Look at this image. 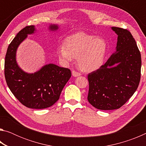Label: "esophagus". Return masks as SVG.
Segmentation results:
<instances>
[{
    "mask_svg": "<svg viewBox=\"0 0 146 146\" xmlns=\"http://www.w3.org/2000/svg\"><path fill=\"white\" fill-rule=\"evenodd\" d=\"M72 75L73 76H75V77H76V76H78L81 75V74H80V73H78L76 71H72Z\"/></svg>",
    "mask_w": 146,
    "mask_h": 146,
    "instance_id": "1",
    "label": "esophagus"
}]
</instances>
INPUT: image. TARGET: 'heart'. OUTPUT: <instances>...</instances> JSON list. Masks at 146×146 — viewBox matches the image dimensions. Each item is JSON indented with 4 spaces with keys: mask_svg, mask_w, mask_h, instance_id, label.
<instances>
[{
    "mask_svg": "<svg viewBox=\"0 0 146 146\" xmlns=\"http://www.w3.org/2000/svg\"><path fill=\"white\" fill-rule=\"evenodd\" d=\"M64 45L58 49L60 58L71 62L74 57H78V66L83 71L96 70L104 63L107 51V44L104 39L78 33L66 38Z\"/></svg>",
    "mask_w": 146,
    "mask_h": 146,
    "instance_id": "b5f03b06",
    "label": "heart"
}]
</instances>
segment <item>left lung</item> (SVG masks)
<instances>
[{"mask_svg": "<svg viewBox=\"0 0 146 146\" xmlns=\"http://www.w3.org/2000/svg\"><path fill=\"white\" fill-rule=\"evenodd\" d=\"M111 29L118 35L116 51L88 76V102L101 110L122 107L137 90L141 75V55L131 33L117 27Z\"/></svg>", "mask_w": 146, "mask_h": 146, "instance_id": "obj_1", "label": "left lung"}]
</instances>
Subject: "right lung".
<instances>
[{
  "mask_svg": "<svg viewBox=\"0 0 146 146\" xmlns=\"http://www.w3.org/2000/svg\"><path fill=\"white\" fill-rule=\"evenodd\" d=\"M58 26L51 24L49 29L56 31ZM36 31L34 26L21 29L7 49L4 62V75L7 85L18 100L26 107L44 109L53 106L71 76L70 69L53 64L44 66L34 73H28L19 67L16 60L19 46L28 35Z\"/></svg>",
  "mask_w": 146,
  "mask_h": 146,
  "instance_id": "1",
  "label": "right lung"
}]
</instances>
